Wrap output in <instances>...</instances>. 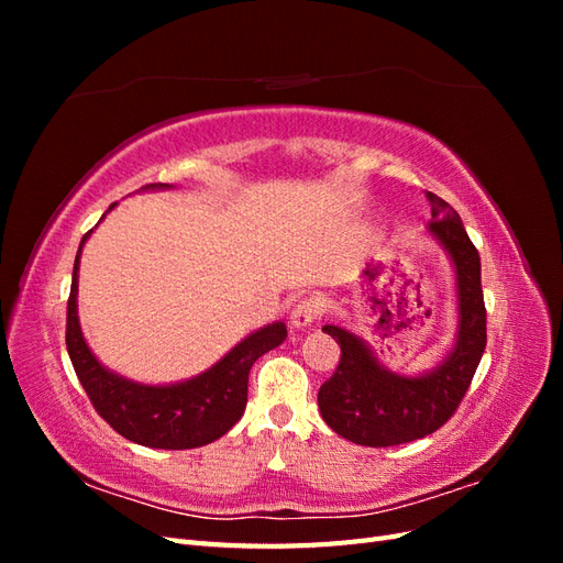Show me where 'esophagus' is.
<instances>
[{
  "label": "esophagus",
  "mask_w": 563,
  "mask_h": 563,
  "mask_svg": "<svg viewBox=\"0 0 563 563\" xmlns=\"http://www.w3.org/2000/svg\"><path fill=\"white\" fill-rule=\"evenodd\" d=\"M317 317H319V302L314 298H302L298 300V305H294L291 310V327L294 329L312 327Z\"/></svg>",
  "instance_id": "esophagus-1"
}]
</instances>
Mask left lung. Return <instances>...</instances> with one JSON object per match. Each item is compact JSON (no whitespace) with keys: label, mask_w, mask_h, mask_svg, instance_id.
I'll return each instance as SVG.
<instances>
[{"label":"left lung","mask_w":563,"mask_h":563,"mask_svg":"<svg viewBox=\"0 0 563 563\" xmlns=\"http://www.w3.org/2000/svg\"><path fill=\"white\" fill-rule=\"evenodd\" d=\"M430 234L444 246L455 269L457 335L441 364L422 376L385 368L364 338L327 323L340 345V364L321 385L317 401L329 428L362 446H397L437 432L463 401L486 350L482 261L451 203L428 192Z\"/></svg>","instance_id":"1"}]
</instances>
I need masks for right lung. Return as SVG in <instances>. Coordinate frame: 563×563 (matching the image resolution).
<instances>
[{
    "label": "right lung",
    "instance_id": "obj_1",
    "mask_svg": "<svg viewBox=\"0 0 563 563\" xmlns=\"http://www.w3.org/2000/svg\"><path fill=\"white\" fill-rule=\"evenodd\" d=\"M168 183H150L141 190H172ZM117 203L108 211H112ZM103 220V218H100ZM93 230L81 236L75 258L70 298H67L65 345L77 378L96 411L114 432L133 444L147 449L183 451L207 446L223 437L242 418L249 395V371L265 352L284 343V321L267 323L261 331L244 338L223 360L199 376L174 385H143L117 376L100 364L89 350L77 317V279L84 242Z\"/></svg>",
    "mask_w": 563,
    "mask_h": 563
}]
</instances>
